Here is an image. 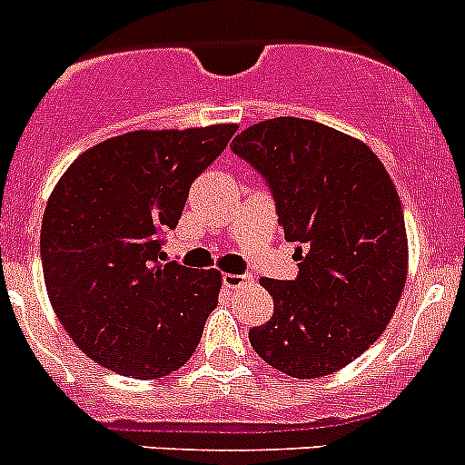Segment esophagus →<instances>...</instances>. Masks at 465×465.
Listing matches in <instances>:
<instances>
[{"label":"esophagus","mask_w":465,"mask_h":465,"mask_svg":"<svg viewBox=\"0 0 465 465\" xmlns=\"http://www.w3.org/2000/svg\"><path fill=\"white\" fill-rule=\"evenodd\" d=\"M223 283L228 285V288H242V285L251 283V276L246 274H223Z\"/></svg>","instance_id":"1"}]
</instances>
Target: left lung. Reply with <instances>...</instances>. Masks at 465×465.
Returning <instances> with one entry per match:
<instances>
[{"label": "left lung", "instance_id": "obj_1", "mask_svg": "<svg viewBox=\"0 0 465 465\" xmlns=\"http://www.w3.org/2000/svg\"><path fill=\"white\" fill-rule=\"evenodd\" d=\"M230 147L265 177L283 237L300 244L295 281L261 279L274 316L249 331L251 346L285 376H330L376 343L401 300L397 186L369 144L311 119H265Z\"/></svg>", "mask_w": 465, "mask_h": 465}]
</instances>
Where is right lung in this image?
<instances>
[{
  "label": "right lung",
  "mask_w": 465,
  "mask_h": 465,
  "mask_svg": "<svg viewBox=\"0 0 465 465\" xmlns=\"http://www.w3.org/2000/svg\"><path fill=\"white\" fill-rule=\"evenodd\" d=\"M237 131H131L68 165L41 223L50 304L75 346L122 376L163 378L189 361L221 291L219 270L163 262L161 232Z\"/></svg>",
  "instance_id": "add662e5"
}]
</instances>
